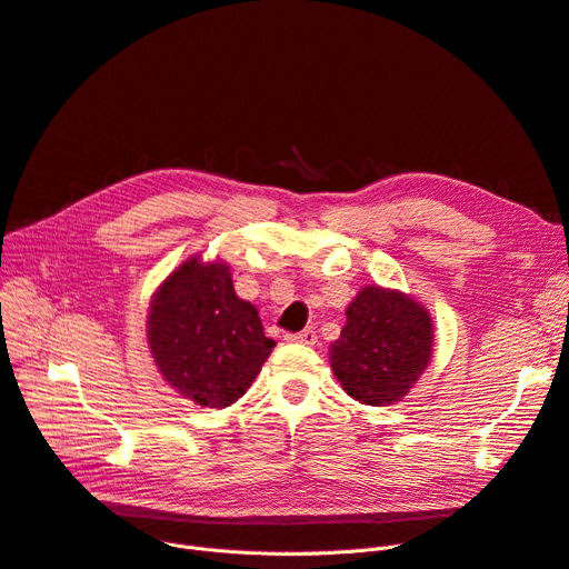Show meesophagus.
<instances>
[{
  "label": "esophagus",
  "instance_id": "34e87169",
  "mask_svg": "<svg viewBox=\"0 0 569 569\" xmlns=\"http://www.w3.org/2000/svg\"><path fill=\"white\" fill-rule=\"evenodd\" d=\"M286 340H290V342H300V345H317L319 342V338H317V330H302V332H290V335H286Z\"/></svg>",
  "mask_w": 569,
  "mask_h": 569
}]
</instances>
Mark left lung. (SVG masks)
I'll return each instance as SVG.
<instances>
[{"instance_id":"1","label":"left lung","mask_w":569,"mask_h":569,"mask_svg":"<svg viewBox=\"0 0 569 569\" xmlns=\"http://www.w3.org/2000/svg\"><path fill=\"white\" fill-rule=\"evenodd\" d=\"M429 311L398 290L363 288L347 309L330 366L345 391L368 406L401 401L431 359Z\"/></svg>"}]
</instances>
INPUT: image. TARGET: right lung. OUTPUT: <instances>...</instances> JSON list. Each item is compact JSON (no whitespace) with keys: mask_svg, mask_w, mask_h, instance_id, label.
<instances>
[{"mask_svg":"<svg viewBox=\"0 0 569 569\" xmlns=\"http://www.w3.org/2000/svg\"><path fill=\"white\" fill-rule=\"evenodd\" d=\"M147 340L163 380L203 408L246 393L273 349L258 309L239 300L227 264L187 260L157 290Z\"/></svg>","mask_w":569,"mask_h":569,"instance_id":"add662e5","label":"right lung"}]
</instances>
